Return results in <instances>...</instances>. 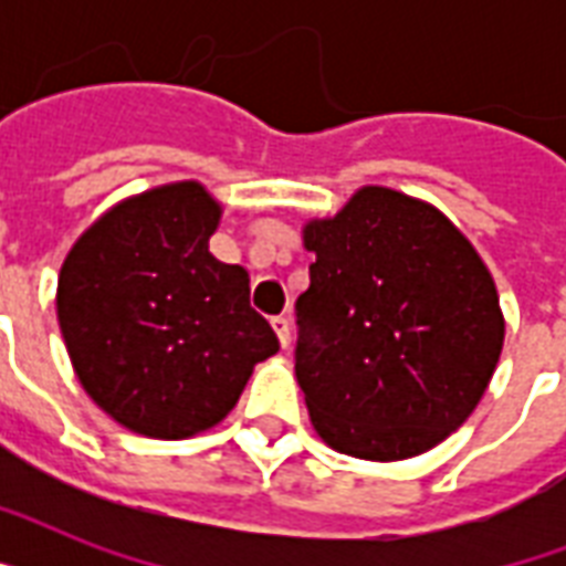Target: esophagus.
<instances>
[{
	"label": "esophagus",
	"instance_id": "34e87169",
	"mask_svg": "<svg viewBox=\"0 0 566 566\" xmlns=\"http://www.w3.org/2000/svg\"><path fill=\"white\" fill-rule=\"evenodd\" d=\"M270 323H273L275 337H279V344H282V346L291 344V319H287V317H273V319H270Z\"/></svg>",
	"mask_w": 566,
	"mask_h": 566
}]
</instances>
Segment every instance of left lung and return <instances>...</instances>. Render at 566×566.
Masks as SVG:
<instances>
[{
  "instance_id": "left-lung-1",
  "label": "left lung",
  "mask_w": 566,
  "mask_h": 566,
  "mask_svg": "<svg viewBox=\"0 0 566 566\" xmlns=\"http://www.w3.org/2000/svg\"><path fill=\"white\" fill-rule=\"evenodd\" d=\"M302 240L317 255L296 300V378L314 431L364 461L438 447L500 361L491 270L434 205L378 185L305 222Z\"/></svg>"
}]
</instances>
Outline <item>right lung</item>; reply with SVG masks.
<instances>
[{"instance_id":"add662e5","label":"right lung","mask_w":566,"mask_h":566,"mask_svg":"<svg viewBox=\"0 0 566 566\" xmlns=\"http://www.w3.org/2000/svg\"><path fill=\"white\" fill-rule=\"evenodd\" d=\"M222 217L199 181L128 196L75 240L57 275L73 370L128 431L181 440L238 405L279 337L249 305V273L208 240Z\"/></svg>"}]
</instances>
